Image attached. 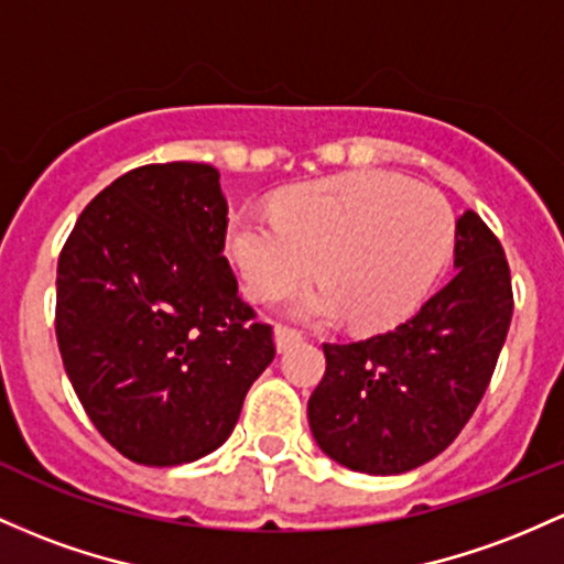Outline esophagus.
<instances>
[{
  "mask_svg": "<svg viewBox=\"0 0 564 564\" xmlns=\"http://www.w3.org/2000/svg\"><path fill=\"white\" fill-rule=\"evenodd\" d=\"M300 339H302V332L292 329V326H283V324L275 326V345H278V350L292 348V345L300 343Z\"/></svg>",
  "mask_w": 564,
  "mask_h": 564,
  "instance_id": "34e87169",
  "label": "esophagus"
}]
</instances>
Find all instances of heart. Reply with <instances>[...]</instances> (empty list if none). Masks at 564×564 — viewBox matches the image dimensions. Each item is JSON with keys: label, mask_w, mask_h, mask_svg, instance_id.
Returning a JSON list of instances; mask_svg holds the SVG:
<instances>
[{"label": "heart", "mask_w": 564, "mask_h": 564, "mask_svg": "<svg viewBox=\"0 0 564 564\" xmlns=\"http://www.w3.org/2000/svg\"><path fill=\"white\" fill-rule=\"evenodd\" d=\"M453 235V208L436 189L352 171L283 189L272 214H238L227 249L253 300L281 294L315 259L321 281L289 294L283 311L315 324L348 315L356 329L380 332L417 311Z\"/></svg>", "instance_id": "obj_1"}]
</instances>
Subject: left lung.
<instances>
[{"label":"left lung","mask_w":564,"mask_h":564,"mask_svg":"<svg viewBox=\"0 0 564 564\" xmlns=\"http://www.w3.org/2000/svg\"><path fill=\"white\" fill-rule=\"evenodd\" d=\"M455 270L393 332L324 343L326 372L307 401V420L339 466L375 476L412 471L471 420L513 313L503 246L474 212L455 225Z\"/></svg>","instance_id":"1"}]
</instances>
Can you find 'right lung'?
Wrapping results in <instances>:
<instances>
[{"label": "right lung", "instance_id": "right-lung-1", "mask_svg": "<svg viewBox=\"0 0 564 564\" xmlns=\"http://www.w3.org/2000/svg\"><path fill=\"white\" fill-rule=\"evenodd\" d=\"M227 200L206 163L141 165L79 214L55 278V337L98 433L141 466L227 442L275 358L238 294Z\"/></svg>", "mask_w": 564, "mask_h": 564}]
</instances>
